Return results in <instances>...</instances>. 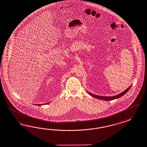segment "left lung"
Returning a JSON list of instances; mask_svg holds the SVG:
<instances>
[{"instance_id": "1", "label": "left lung", "mask_w": 147, "mask_h": 147, "mask_svg": "<svg viewBox=\"0 0 147 147\" xmlns=\"http://www.w3.org/2000/svg\"><path fill=\"white\" fill-rule=\"evenodd\" d=\"M132 84L127 88L126 89L125 91L122 92L121 93H120L119 94L115 96H99V95H97L93 94H92L91 93H90L88 91V94L94 97L95 98H96L98 99H100V100H105V101H111V100H113L114 99H117L118 98H120L121 96H122L123 95H124L127 92L129 89L131 88V87L132 86Z\"/></svg>"}]
</instances>
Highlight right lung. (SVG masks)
Listing matches in <instances>:
<instances>
[{
    "label": "right lung",
    "instance_id": "add662e5",
    "mask_svg": "<svg viewBox=\"0 0 147 147\" xmlns=\"http://www.w3.org/2000/svg\"><path fill=\"white\" fill-rule=\"evenodd\" d=\"M48 103H45V104H48Z\"/></svg>",
    "mask_w": 147,
    "mask_h": 147
}]
</instances>
